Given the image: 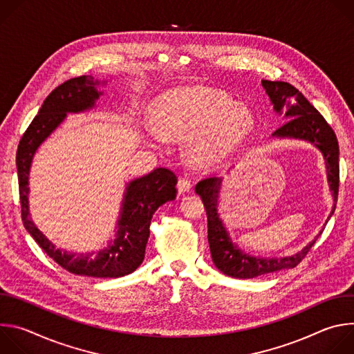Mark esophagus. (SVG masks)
I'll return each mask as SVG.
<instances>
[{"label":"esophagus","instance_id":"34e87169","mask_svg":"<svg viewBox=\"0 0 354 354\" xmlns=\"http://www.w3.org/2000/svg\"><path fill=\"white\" fill-rule=\"evenodd\" d=\"M190 180L186 178V176H180L179 178V180H178V192H179V194H182V193H186V192H189L190 190Z\"/></svg>","mask_w":354,"mask_h":354}]
</instances>
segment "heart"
I'll return each instance as SVG.
<instances>
[{
    "label": "heart",
    "mask_w": 354,
    "mask_h": 354,
    "mask_svg": "<svg viewBox=\"0 0 354 354\" xmlns=\"http://www.w3.org/2000/svg\"><path fill=\"white\" fill-rule=\"evenodd\" d=\"M157 124L174 137L190 136L189 154L196 162L223 158L254 127V115L225 93L207 88H180L157 102ZM154 136L157 130L151 129Z\"/></svg>",
    "instance_id": "heart-1"
}]
</instances>
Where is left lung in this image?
I'll list each match as a JSON object with an SVG mask.
<instances>
[{
    "label": "left lung",
    "mask_w": 354,
    "mask_h": 354,
    "mask_svg": "<svg viewBox=\"0 0 354 354\" xmlns=\"http://www.w3.org/2000/svg\"><path fill=\"white\" fill-rule=\"evenodd\" d=\"M262 85L272 100L274 111L279 115L286 113V118L288 119L273 133V136L306 140L321 149L326 162L328 182L336 201L339 192V144L335 131L326 123L324 116L308 102V99L291 84L263 80ZM220 185V178H207L200 180L194 187L196 193L203 200L207 212V238L210 252L213 262L220 272L235 279H254L268 273L292 269L307 257L310 249L318 239V235L304 249L291 257L266 259L243 254L235 243H232L223 221L218 217L217 197ZM335 207L336 205L333 209ZM333 212L335 210H332L330 216Z\"/></svg>",
    "instance_id": "8db88e82"
}]
</instances>
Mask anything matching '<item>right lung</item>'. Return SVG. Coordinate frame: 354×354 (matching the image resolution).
<instances>
[{
    "label": "right lung",
    "instance_id": "add662e5",
    "mask_svg": "<svg viewBox=\"0 0 354 354\" xmlns=\"http://www.w3.org/2000/svg\"><path fill=\"white\" fill-rule=\"evenodd\" d=\"M91 75L71 78L50 93L24 133L17 151V169L22 221L32 238L46 254L70 273L112 279L133 273L144 261L149 224L160 206L176 197V175L167 168H157L151 174L127 183L118 220V234L113 243L97 254L77 255L56 248L33 224L29 217V171L39 145L56 130L67 113H78L95 106L97 92Z\"/></svg>",
    "mask_w": 354,
    "mask_h": 354
}]
</instances>
